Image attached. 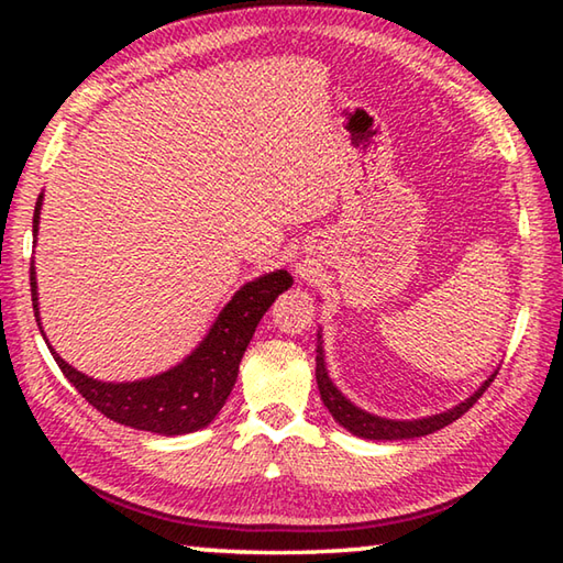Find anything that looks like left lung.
Instances as JSON below:
<instances>
[{"instance_id": "left-lung-1", "label": "left lung", "mask_w": 563, "mask_h": 563, "mask_svg": "<svg viewBox=\"0 0 563 563\" xmlns=\"http://www.w3.org/2000/svg\"><path fill=\"white\" fill-rule=\"evenodd\" d=\"M316 377H318V389H320V397L325 407L330 409V415L338 419V422L350 430L352 434L357 437H365V440H412V437H424V434H432L437 430H442V427L452 424L454 419H460L466 409H470L476 399L484 395V389H487L497 373H494L487 383L482 385L479 393H474L470 399H464L462 405H456L454 409H446L442 415H434V417H427V419H415V422H395V419H383V417H375V415H367L357 409L352 402H347L345 397L338 393V387L330 383V377L325 373V360H322V345H318V357H316Z\"/></svg>"}]
</instances>
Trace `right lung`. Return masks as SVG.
<instances>
[{
	"label": "right lung",
	"mask_w": 563,
	"mask_h": 563,
	"mask_svg": "<svg viewBox=\"0 0 563 563\" xmlns=\"http://www.w3.org/2000/svg\"><path fill=\"white\" fill-rule=\"evenodd\" d=\"M40 211L42 196L36 198L34 206V235L36 225H40ZM30 280L34 318L40 322L34 263L30 268ZM290 285L292 278L288 271L263 275V278L243 285L233 295V300L225 305L221 318L216 320V325L194 355L186 357L178 367L168 369V373L141 379V383H99V379L76 373L69 362H64L52 347L49 350L64 377L103 417L133 427V430L156 434H188L213 422V417L221 412V407L225 405L235 385L238 365H241L255 325H258L273 300L283 290H288Z\"/></svg>",
	"instance_id": "obj_1"
}]
</instances>
